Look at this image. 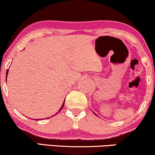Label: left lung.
Masks as SVG:
<instances>
[{"label":"left lung","instance_id":"8db88e82","mask_svg":"<svg viewBox=\"0 0 155 155\" xmlns=\"http://www.w3.org/2000/svg\"><path fill=\"white\" fill-rule=\"evenodd\" d=\"M96 115H97V114H96Z\"/></svg>","mask_w":155,"mask_h":155}]
</instances>
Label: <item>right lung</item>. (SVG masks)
<instances>
[{"instance_id": "1", "label": "right lung", "mask_w": 155, "mask_h": 155, "mask_svg": "<svg viewBox=\"0 0 155 155\" xmlns=\"http://www.w3.org/2000/svg\"><path fill=\"white\" fill-rule=\"evenodd\" d=\"M8 70H7V71H6V78H7V77H8ZM6 81H7V80H6ZM64 100H65V99H64ZM64 102H63V104H62V107H60V110H58V112H57L56 113V114H55V115H56V114H58V112H60V111L61 110H62V107H64ZM55 115H53V116H55ZM53 116H52V117H53ZM46 119H49V117H48V118H46ZM37 120H38V119H36V121Z\"/></svg>"}]
</instances>
